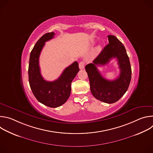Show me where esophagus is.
<instances>
[{
    "label": "esophagus",
    "mask_w": 153,
    "mask_h": 153,
    "mask_svg": "<svg viewBox=\"0 0 153 153\" xmlns=\"http://www.w3.org/2000/svg\"><path fill=\"white\" fill-rule=\"evenodd\" d=\"M79 68H80V70L84 69V68H85V63L83 62H80L79 63Z\"/></svg>",
    "instance_id": "esophagus-1"
}]
</instances>
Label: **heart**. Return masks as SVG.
<instances>
[{"mask_svg":"<svg viewBox=\"0 0 153 153\" xmlns=\"http://www.w3.org/2000/svg\"><path fill=\"white\" fill-rule=\"evenodd\" d=\"M100 50V47H99V48H97V50H98V51H99Z\"/></svg>","mask_w":153,"mask_h":153,"instance_id":"1","label":"heart"}]
</instances>
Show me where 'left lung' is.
I'll return each mask as SVG.
<instances>
[{
	"instance_id": "8db88e82",
	"label": "left lung",
	"mask_w": 153,
	"mask_h": 153,
	"mask_svg": "<svg viewBox=\"0 0 153 153\" xmlns=\"http://www.w3.org/2000/svg\"><path fill=\"white\" fill-rule=\"evenodd\" d=\"M108 37V44L93 60V63L86 65L85 70L94 97L105 103H113L119 100L126 92L131 79V68L122 43L114 36L109 35ZM113 58L118 60L121 73L115 80L108 81L102 77L97 66L107 64Z\"/></svg>"
}]
</instances>
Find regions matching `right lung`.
<instances>
[{"mask_svg": "<svg viewBox=\"0 0 153 153\" xmlns=\"http://www.w3.org/2000/svg\"><path fill=\"white\" fill-rule=\"evenodd\" d=\"M55 33H48L42 36L33 48L28 67V78L30 88L37 100L47 106L56 108L67 102L71 93V84L79 71L77 62H74L65 68L56 80L48 82L41 75L39 56L45 42L53 39Z\"/></svg>", "mask_w": 153, "mask_h": 153, "instance_id": "1", "label": "right lung"}]
</instances>
